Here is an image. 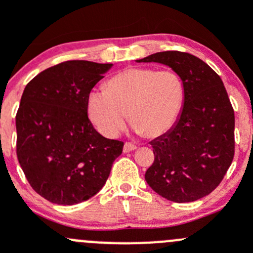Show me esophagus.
<instances>
[{"label": "esophagus", "instance_id": "1", "mask_svg": "<svg viewBox=\"0 0 253 253\" xmlns=\"http://www.w3.org/2000/svg\"><path fill=\"white\" fill-rule=\"evenodd\" d=\"M137 149V145L133 144V143H129V142H126L124 144V153H128V152H132V150Z\"/></svg>", "mask_w": 253, "mask_h": 253}]
</instances>
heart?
I'll list each match as a JSON object with an SVG mask.
<instances>
[{
    "mask_svg": "<svg viewBox=\"0 0 253 253\" xmlns=\"http://www.w3.org/2000/svg\"><path fill=\"white\" fill-rule=\"evenodd\" d=\"M185 84L174 71L129 67L106 82L105 90L89 93L90 121L103 136L115 138L128 116L133 131L154 138L169 131L185 101Z\"/></svg>",
    "mask_w": 253,
    "mask_h": 253,
    "instance_id": "b5f03b06",
    "label": "heart"
}]
</instances>
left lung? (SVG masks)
Instances as JSON below:
<instances>
[{
	"label": "left lung",
	"instance_id": "obj_1",
	"mask_svg": "<svg viewBox=\"0 0 253 253\" xmlns=\"http://www.w3.org/2000/svg\"><path fill=\"white\" fill-rule=\"evenodd\" d=\"M136 62L168 66L182 79L186 91L174 126L150 142L154 163L145 181L172 202L200 200L221 182L235 152V116L223 81L187 52L163 51Z\"/></svg>",
	"mask_w": 253,
	"mask_h": 253
}]
</instances>
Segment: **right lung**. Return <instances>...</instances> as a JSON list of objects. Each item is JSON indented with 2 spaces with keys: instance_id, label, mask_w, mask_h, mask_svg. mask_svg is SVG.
<instances>
[{
  "instance_id": "add662e5",
  "label": "right lung",
  "mask_w": 253,
  "mask_h": 253,
  "mask_svg": "<svg viewBox=\"0 0 253 253\" xmlns=\"http://www.w3.org/2000/svg\"><path fill=\"white\" fill-rule=\"evenodd\" d=\"M112 63L66 61L34 77L16 116L17 157L33 190L72 206L105 185L124 142L101 136L88 117V95Z\"/></svg>"
}]
</instances>
